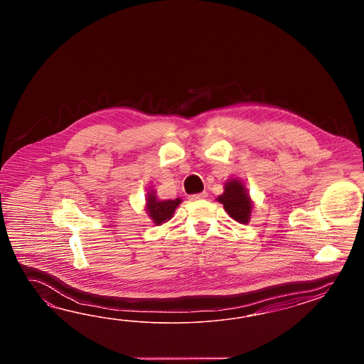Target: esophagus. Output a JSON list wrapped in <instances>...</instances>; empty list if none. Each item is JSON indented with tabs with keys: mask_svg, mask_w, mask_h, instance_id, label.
Instances as JSON below:
<instances>
[{
	"mask_svg": "<svg viewBox=\"0 0 364 364\" xmlns=\"http://www.w3.org/2000/svg\"><path fill=\"white\" fill-rule=\"evenodd\" d=\"M206 197H208V193L206 192H201V193H197V195L189 196V200L198 201V200H204Z\"/></svg>",
	"mask_w": 364,
	"mask_h": 364,
	"instance_id": "esophagus-1",
	"label": "esophagus"
}]
</instances>
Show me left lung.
<instances>
[{
  "label": "left lung",
  "instance_id": "obj_1",
  "mask_svg": "<svg viewBox=\"0 0 364 364\" xmlns=\"http://www.w3.org/2000/svg\"><path fill=\"white\" fill-rule=\"evenodd\" d=\"M223 204L225 210L231 218L240 223H247L251 214V200L248 197L246 188L238 180H231L225 186L223 195L217 198Z\"/></svg>",
  "mask_w": 364,
  "mask_h": 364
}]
</instances>
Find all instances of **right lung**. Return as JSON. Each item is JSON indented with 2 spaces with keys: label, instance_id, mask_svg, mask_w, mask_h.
Masks as SVG:
<instances>
[{
  "label": "right lung",
  "instance_id": "1",
  "mask_svg": "<svg viewBox=\"0 0 364 364\" xmlns=\"http://www.w3.org/2000/svg\"><path fill=\"white\" fill-rule=\"evenodd\" d=\"M180 203H181L180 198L160 201L152 192V193H149V196H147L146 209H147L149 215L152 218L154 223L161 225L163 222L168 221Z\"/></svg>",
  "mask_w": 364,
  "mask_h": 364
}]
</instances>
